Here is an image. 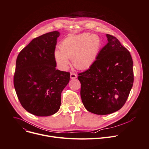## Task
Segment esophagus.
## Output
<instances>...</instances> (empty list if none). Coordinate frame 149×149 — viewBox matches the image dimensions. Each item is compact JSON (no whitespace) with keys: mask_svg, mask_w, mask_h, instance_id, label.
Returning <instances> with one entry per match:
<instances>
[{"mask_svg":"<svg viewBox=\"0 0 149 149\" xmlns=\"http://www.w3.org/2000/svg\"><path fill=\"white\" fill-rule=\"evenodd\" d=\"M70 77H71V79H75V78H76L77 77V74H75V73L71 72V73L70 74Z\"/></svg>","mask_w":149,"mask_h":149,"instance_id":"1","label":"esophagus"}]
</instances>
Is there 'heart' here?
<instances>
[{"label":"heart","mask_w":149,"mask_h":149,"mask_svg":"<svg viewBox=\"0 0 149 149\" xmlns=\"http://www.w3.org/2000/svg\"><path fill=\"white\" fill-rule=\"evenodd\" d=\"M102 42L96 34L84 33L72 35L61 42L60 50L54 52V58L62 70L68 68L70 59L76 68L80 70L89 69L96 62L102 47Z\"/></svg>","instance_id":"obj_1"}]
</instances>
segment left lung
Instances as JSON below:
<instances>
[{
  "mask_svg": "<svg viewBox=\"0 0 149 149\" xmlns=\"http://www.w3.org/2000/svg\"><path fill=\"white\" fill-rule=\"evenodd\" d=\"M92 66L78 74L80 94L86 109L94 114L113 113L125 103L134 82L133 62L130 52L114 36Z\"/></svg>",
  "mask_w": 149,
  "mask_h": 149,
  "instance_id": "left-lung-1",
  "label": "left lung"
}]
</instances>
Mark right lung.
<instances>
[{
	"label": "right lung",
	"instance_id": "obj_1",
	"mask_svg": "<svg viewBox=\"0 0 149 149\" xmlns=\"http://www.w3.org/2000/svg\"><path fill=\"white\" fill-rule=\"evenodd\" d=\"M52 31L34 38L18 54L13 84L19 101L29 113L47 116L56 113L61 93L68 84L70 74L56 69L54 58L57 38Z\"/></svg>",
	"mask_w": 149,
	"mask_h": 149
}]
</instances>
